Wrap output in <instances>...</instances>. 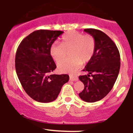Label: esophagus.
<instances>
[{
  "mask_svg": "<svg viewBox=\"0 0 133 133\" xmlns=\"http://www.w3.org/2000/svg\"><path fill=\"white\" fill-rule=\"evenodd\" d=\"M70 81H78V77L74 75H70Z\"/></svg>",
  "mask_w": 133,
  "mask_h": 133,
  "instance_id": "34e87169",
  "label": "esophagus"
}]
</instances>
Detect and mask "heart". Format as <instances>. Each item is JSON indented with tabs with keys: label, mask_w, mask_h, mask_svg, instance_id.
<instances>
[{
	"label": "heart",
	"mask_w": 133,
	"mask_h": 133,
	"mask_svg": "<svg viewBox=\"0 0 133 133\" xmlns=\"http://www.w3.org/2000/svg\"><path fill=\"white\" fill-rule=\"evenodd\" d=\"M95 40L91 35H84L77 31H70L62 37L61 44L55 42L51 45L50 52L53 59L58 62L63 58L69 50H72L73 58L58 62L57 69L61 72H73L84 62L88 61L95 51Z\"/></svg>",
	"instance_id": "b5f03b06"
}]
</instances>
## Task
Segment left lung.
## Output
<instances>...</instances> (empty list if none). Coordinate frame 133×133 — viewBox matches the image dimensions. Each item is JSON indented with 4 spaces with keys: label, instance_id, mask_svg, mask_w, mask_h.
<instances>
[{
    "label": "left lung",
    "instance_id": "obj_1",
    "mask_svg": "<svg viewBox=\"0 0 133 133\" xmlns=\"http://www.w3.org/2000/svg\"><path fill=\"white\" fill-rule=\"evenodd\" d=\"M84 30L94 37L96 46L92 57L84 69L89 74L79 77L84 85L79 96L84 101L94 103L101 100L112 89L119 72L120 54L114 42L103 32L94 29Z\"/></svg>",
    "mask_w": 133,
    "mask_h": 133
}]
</instances>
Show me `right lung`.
Masks as SVG:
<instances>
[{"mask_svg":"<svg viewBox=\"0 0 133 133\" xmlns=\"http://www.w3.org/2000/svg\"><path fill=\"white\" fill-rule=\"evenodd\" d=\"M64 32L38 30L24 38L16 55V70L24 91L34 100L45 103L54 101L68 74H54L56 65L51 56V45Z\"/></svg>","mask_w":133,"mask_h":133,"instance_id":"right-lung-1","label":"right lung"}]
</instances>
